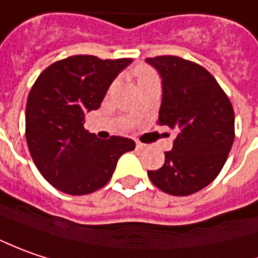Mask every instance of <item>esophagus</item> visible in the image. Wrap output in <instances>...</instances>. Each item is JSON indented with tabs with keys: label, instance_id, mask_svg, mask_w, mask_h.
I'll return each instance as SVG.
<instances>
[{
	"label": "esophagus",
	"instance_id": "1",
	"mask_svg": "<svg viewBox=\"0 0 258 258\" xmlns=\"http://www.w3.org/2000/svg\"><path fill=\"white\" fill-rule=\"evenodd\" d=\"M145 147H147L145 144H141V142H136V149H138V151H142V149H145Z\"/></svg>",
	"mask_w": 258,
	"mask_h": 258
}]
</instances>
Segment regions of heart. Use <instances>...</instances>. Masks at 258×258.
<instances>
[{
  "label": "heart",
  "instance_id": "b5f03b06",
  "mask_svg": "<svg viewBox=\"0 0 258 258\" xmlns=\"http://www.w3.org/2000/svg\"><path fill=\"white\" fill-rule=\"evenodd\" d=\"M148 77H154V72L148 70V68H141L139 70V80L142 78H148Z\"/></svg>",
  "mask_w": 258,
  "mask_h": 258
}]
</instances>
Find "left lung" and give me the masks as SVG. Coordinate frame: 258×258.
Wrapping results in <instances>:
<instances>
[{
  "mask_svg": "<svg viewBox=\"0 0 258 258\" xmlns=\"http://www.w3.org/2000/svg\"><path fill=\"white\" fill-rule=\"evenodd\" d=\"M162 78L158 124L177 132L173 149L149 180L173 196H188L221 173L235 138L234 109L209 71L178 56L147 59Z\"/></svg>",
  "mask_w": 258,
  "mask_h": 258,
  "instance_id": "8db88e82",
  "label": "left lung"
}]
</instances>
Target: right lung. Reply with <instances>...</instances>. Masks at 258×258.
<instances>
[{"label": "right lung", "mask_w": 258, "mask_h": 258, "mask_svg": "<svg viewBox=\"0 0 258 258\" xmlns=\"http://www.w3.org/2000/svg\"><path fill=\"white\" fill-rule=\"evenodd\" d=\"M132 59L75 55L58 60L39 75L26 104V141L46 180L72 196L107 184L117 160L134 151L122 136L101 141L85 131V113L97 110L113 80Z\"/></svg>", "instance_id": "right-lung-1"}]
</instances>
